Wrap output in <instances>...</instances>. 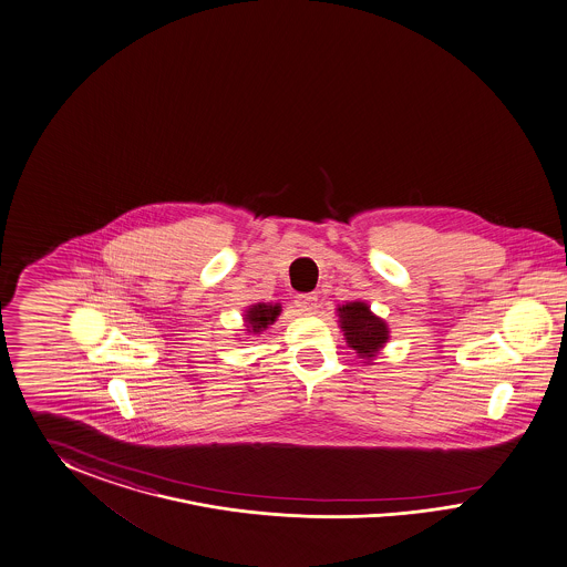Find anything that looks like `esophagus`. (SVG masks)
<instances>
[{"label":"esophagus","instance_id":"34e87169","mask_svg":"<svg viewBox=\"0 0 567 567\" xmlns=\"http://www.w3.org/2000/svg\"><path fill=\"white\" fill-rule=\"evenodd\" d=\"M295 306L299 308V311H303L306 316H311L318 309V299H316V295H301V297H297Z\"/></svg>","mask_w":567,"mask_h":567}]
</instances>
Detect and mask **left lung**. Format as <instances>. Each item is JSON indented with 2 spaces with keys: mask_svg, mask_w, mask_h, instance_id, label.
I'll return each mask as SVG.
<instances>
[{
  "mask_svg": "<svg viewBox=\"0 0 567 567\" xmlns=\"http://www.w3.org/2000/svg\"><path fill=\"white\" fill-rule=\"evenodd\" d=\"M337 316L347 344L360 360H365L363 363H374L378 351L391 339L386 320L377 316L365 301H347L337 308Z\"/></svg>",
  "mask_w": 567,
  "mask_h": 567,
  "instance_id": "8db88e82",
  "label": "left lung"
}]
</instances>
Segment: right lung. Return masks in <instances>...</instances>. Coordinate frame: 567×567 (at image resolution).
<instances>
[{"label": "right lung", "instance_id": "right-lung-1", "mask_svg": "<svg viewBox=\"0 0 567 567\" xmlns=\"http://www.w3.org/2000/svg\"><path fill=\"white\" fill-rule=\"evenodd\" d=\"M280 303H264V301H259V303H254V306H249V308L245 309V313H243V327H245V332H247V337H251V334H261L266 328L272 327L276 322V318L280 316Z\"/></svg>", "mask_w": 567, "mask_h": 567}]
</instances>
